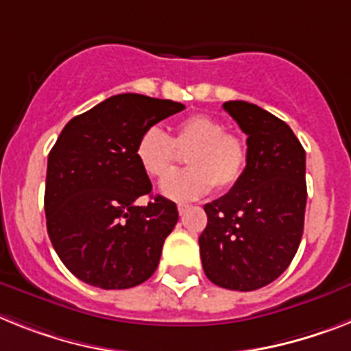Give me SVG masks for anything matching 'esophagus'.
Segmentation results:
<instances>
[{
	"label": "esophagus",
	"mask_w": 351,
	"mask_h": 351,
	"mask_svg": "<svg viewBox=\"0 0 351 351\" xmlns=\"http://www.w3.org/2000/svg\"><path fill=\"white\" fill-rule=\"evenodd\" d=\"M187 210H189V205H184V203H180V205H178V214H180V216H184Z\"/></svg>",
	"instance_id": "34e87169"
}]
</instances>
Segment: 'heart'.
I'll list each match as a JSON object with an SVG mask.
<instances>
[{
    "mask_svg": "<svg viewBox=\"0 0 351 351\" xmlns=\"http://www.w3.org/2000/svg\"><path fill=\"white\" fill-rule=\"evenodd\" d=\"M177 149H189L186 154L187 170L166 177L160 193L175 202H193L216 185L228 191L241 180L246 164L248 148L241 137L226 134L225 125L205 114L185 117L167 135L149 126L139 135L135 144V158L149 178H162L174 161Z\"/></svg>",
    "mask_w": 351,
    "mask_h": 351,
    "instance_id": "b5f03b06",
    "label": "heart"
}]
</instances>
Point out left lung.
Returning <instances> with one entry per match:
<instances>
[{"label": "left lung", "instance_id": "8db88e82", "mask_svg": "<svg viewBox=\"0 0 351 351\" xmlns=\"http://www.w3.org/2000/svg\"><path fill=\"white\" fill-rule=\"evenodd\" d=\"M248 135V164L230 193L205 205L199 235L203 271L212 284L255 291L289 267L303 234L305 149L284 121L248 101L223 103Z\"/></svg>", "mask_w": 351, "mask_h": 351}]
</instances>
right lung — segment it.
<instances>
[{
  "label": "right lung",
  "mask_w": 351,
  "mask_h": 351,
  "mask_svg": "<svg viewBox=\"0 0 351 351\" xmlns=\"http://www.w3.org/2000/svg\"><path fill=\"white\" fill-rule=\"evenodd\" d=\"M182 103L117 94L64 126L49 152L44 210L53 248L64 266L99 289H128L155 273L178 210L152 196L135 158L146 128L184 110Z\"/></svg>",
  "instance_id": "right-lung-1"
}]
</instances>
